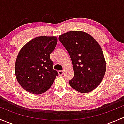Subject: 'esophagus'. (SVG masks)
Segmentation results:
<instances>
[{
	"mask_svg": "<svg viewBox=\"0 0 124 124\" xmlns=\"http://www.w3.org/2000/svg\"><path fill=\"white\" fill-rule=\"evenodd\" d=\"M64 72H65V70H60V71H58V74H59V75H60V76H62V75H63V74H64Z\"/></svg>",
	"mask_w": 124,
	"mask_h": 124,
	"instance_id": "1",
	"label": "esophagus"
}]
</instances>
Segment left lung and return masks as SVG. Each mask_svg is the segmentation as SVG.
Instances as JSON below:
<instances>
[{
	"label": "left lung",
	"mask_w": 124,
	"mask_h": 124,
	"mask_svg": "<svg viewBox=\"0 0 124 124\" xmlns=\"http://www.w3.org/2000/svg\"><path fill=\"white\" fill-rule=\"evenodd\" d=\"M59 40L68 51L72 62L74 77L70 86L82 93L93 91L104 76L106 63L102 48L95 39L82 31L61 35Z\"/></svg>",
	"instance_id": "8db88e82"
}]
</instances>
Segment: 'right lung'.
<instances>
[{
  "label": "right lung",
  "mask_w": 124,
  "mask_h": 124,
  "mask_svg": "<svg viewBox=\"0 0 124 124\" xmlns=\"http://www.w3.org/2000/svg\"><path fill=\"white\" fill-rule=\"evenodd\" d=\"M56 37H38L29 41L18 53L15 65L18 83L27 92L41 94L50 89L58 73L53 69L50 53L57 44Z\"/></svg>",
  "instance_id": "right-lung-1"
}]
</instances>
